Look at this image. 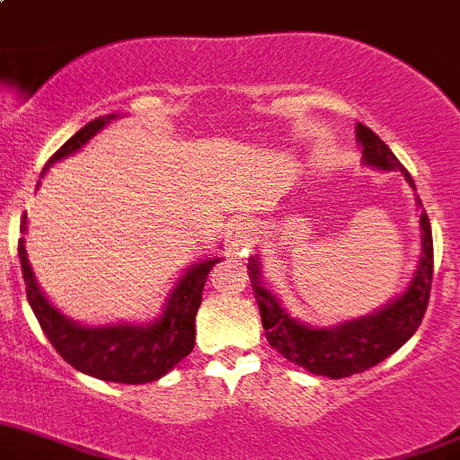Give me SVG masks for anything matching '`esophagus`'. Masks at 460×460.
<instances>
[{"label": "esophagus", "instance_id": "obj_1", "mask_svg": "<svg viewBox=\"0 0 460 460\" xmlns=\"http://www.w3.org/2000/svg\"><path fill=\"white\" fill-rule=\"evenodd\" d=\"M252 234H255V227L248 221H237L230 230V239H227V255L234 260L243 258L252 243Z\"/></svg>", "mask_w": 460, "mask_h": 460}]
</instances>
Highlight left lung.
Listing matches in <instances>:
<instances>
[{
  "mask_svg": "<svg viewBox=\"0 0 460 460\" xmlns=\"http://www.w3.org/2000/svg\"><path fill=\"white\" fill-rule=\"evenodd\" d=\"M356 129L358 141L362 143L365 164L383 168V171H402L408 184L415 187L411 172L372 129L365 125H358ZM420 223H422L424 233L422 260H420V267H417L415 278L411 280L406 292L394 298L390 305L381 307L378 313L335 328H310L294 322L282 310L280 303L273 298V294L260 285L258 262L252 260V288L258 294L260 314H262L264 335H267L269 344L289 362H296L298 367L331 378H344L365 372L385 360L387 356H393L397 349H402L422 323L429 296H431L433 237L431 223H429L424 209L420 214Z\"/></svg>",
  "mask_w": 460,
  "mask_h": 460,
  "instance_id": "left-lung-1",
  "label": "left lung"
}]
</instances>
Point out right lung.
<instances>
[{
	"mask_svg": "<svg viewBox=\"0 0 460 460\" xmlns=\"http://www.w3.org/2000/svg\"><path fill=\"white\" fill-rule=\"evenodd\" d=\"M113 116L95 118L84 125L49 157L48 166L79 150ZM24 227H27V214L22 217V226H20L22 233ZM18 255L20 264H22V278L27 282L29 305L58 356L88 376L111 383H129V385L157 381L193 351L196 313L202 301V288H205L209 269L221 262L218 258L205 260L189 269L182 280L178 282V288L172 289L162 317L150 326L141 328L118 323V326L86 328L63 317L40 294L36 280H33L31 267H29L24 239L18 242Z\"/></svg>",
	"mask_w": 460,
	"mask_h": 460,
	"instance_id": "add662e5",
	"label": "right lung"
}]
</instances>
